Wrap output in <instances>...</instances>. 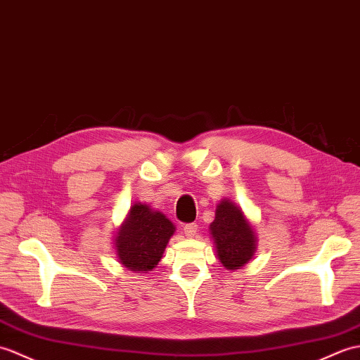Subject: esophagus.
I'll return each mask as SVG.
<instances>
[{"label":"esophagus","instance_id":"1","mask_svg":"<svg viewBox=\"0 0 360 360\" xmlns=\"http://www.w3.org/2000/svg\"><path fill=\"white\" fill-rule=\"evenodd\" d=\"M197 231H198V225H197V223H186V225L183 226V233H185V236H186L188 238L195 237Z\"/></svg>","mask_w":360,"mask_h":360}]
</instances>
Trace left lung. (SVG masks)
Here are the masks:
<instances>
[{
  "label": "left lung",
  "instance_id": "obj_1",
  "mask_svg": "<svg viewBox=\"0 0 360 360\" xmlns=\"http://www.w3.org/2000/svg\"><path fill=\"white\" fill-rule=\"evenodd\" d=\"M210 231L217 257L226 269H240L252 259L257 248V237L242 207L229 198L217 205Z\"/></svg>",
  "mask_w": 360,
  "mask_h": 360
}]
</instances>
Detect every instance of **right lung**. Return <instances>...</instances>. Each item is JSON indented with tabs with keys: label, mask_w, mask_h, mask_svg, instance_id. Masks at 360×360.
Masks as SVG:
<instances>
[{
	"label": "right lung",
	"mask_w": 360,
	"mask_h": 360,
	"mask_svg": "<svg viewBox=\"0 0 360 360\" xmlns=\"http://www.w3.org/2000/svg\"><path fill=\"white\" fill-rule=\"evenodd\" d=\"M174 231L175 226L165 214L150 210L148 205L135 203L115 236L120 263L135 273L153 271L163 257Z\"/></svg>",
	"instance_id": "right-lung-1"
}]
</instances>
